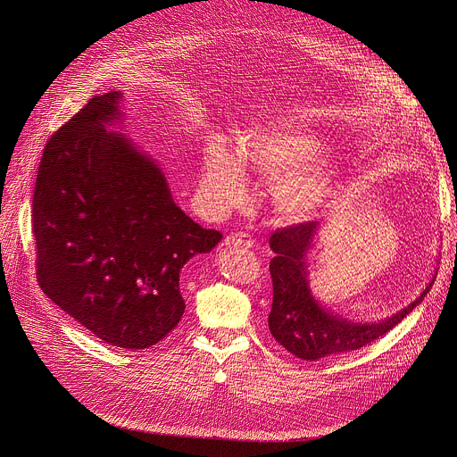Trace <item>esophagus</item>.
<instances>
[{
	"mask_svg": "<svg viewBox=\"0 0 457 457\" xmlns=\"http://www.w3.org/2000/svg\"><path fill=\"white\" fill-rule=\"evenodd\" d=\"M224 244L228 247H244V249H251L254 240L247 235V233H231L224 238Z\"/></svg>",
	"mask_w": 457,
	"mask_h": 457,
	"instance_id": "obj_1",
	"label": "esophagus"
}]
</instances>
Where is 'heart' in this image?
<instances>
[{
	"label": "heart",
	"mask_w": 457,
	"mask_h": 457,
	"mask_svg": "<svg viewBox=\"0 0 457 457\" xmlns=\"http://www.w3.org/2000/svg\"><path fill=\"white\" fill-rule=\"evenodd\" d=\"M325 141L303 124L282 119L256 126L242 139L238 159L222 145L208 146L201 170V195L208 206L226 212L244 204V168L275 180V203L291 220L316 217L337 189V168L318 157Z\"/></svg>",
	"instance_id": "b5f03b06"
}]
</instances>
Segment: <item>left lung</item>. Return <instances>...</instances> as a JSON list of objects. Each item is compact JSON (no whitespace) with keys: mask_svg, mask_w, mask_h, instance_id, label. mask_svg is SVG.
<instances>
[{"mask_svg":"<svg viewBox=\"0 0 457 457\" xmlns=\"http://www.w3.org/2000/svg\"><path fill=\"white\" fill-rule=\"evenodd\" d=\"M316 229V222H302L277 229L270 238L275 253L270 262L273 278L270 331L284 349L309 361L342 356L376 342L423 302L436 280L432 278L427 289L403 311L378 323H356L328 312L312 298L307 284V253L312 247Z\"/></svg>","mask_w":457,"mask_h":457,"instance_id":"1","label":"left lung"}]
</instances>
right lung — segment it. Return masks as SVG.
Instances as JSON below:
<instances>
[{"label": "right lung", "mask_w": 457, "mask_h": 457, "mask_svg": "<svg viewBox=\"0 0 457 457\" xmlns=\"http://www.w3.org/2000/svg\"><path fill=\"white\" fill-rule=\"evenodd\" d=\"M119 99L92 97L46 141L32 231L43 293L104 344L134 351L175 329L180 270L222 235L193 222L159 166L104 128Z\"/></svg>", "instance_id": "1"}]
</instances>
